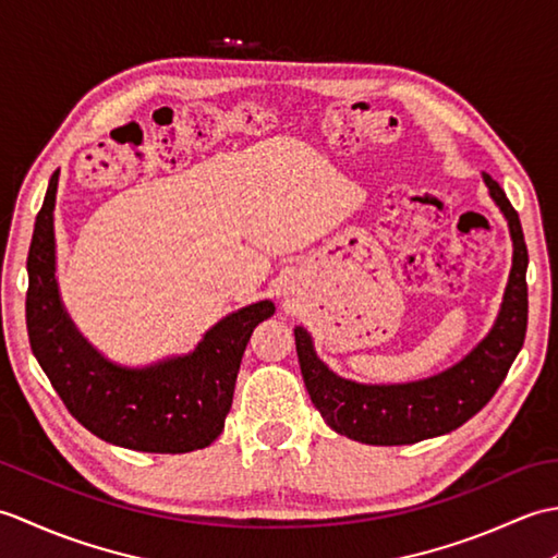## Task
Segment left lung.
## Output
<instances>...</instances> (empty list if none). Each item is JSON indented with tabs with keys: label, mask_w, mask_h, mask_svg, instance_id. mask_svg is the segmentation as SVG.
Here are the masks:
<instances>
[{
	"label": "left lung",
	"mask_w": 558,
	"mask_h": 558,
	"mask_svg": "<svg viewBox=\"0 0 558 558\" xmlns=\"http://www.w3.org/2000/svg\"><path fill=\"white\" fill-rule=\"evenodd\" d=\"M482 180L508 222L513 266L499 316L465 357L434 376L408 384H360L318 360L306 328L294 326L300 369L314 408L330 429L369 446H405L458 429L487 405L523 348L527 330V246L520 218L499 182Z\"/></svg>",
	"instance_id": "left-lung-1"
}]
</instances>
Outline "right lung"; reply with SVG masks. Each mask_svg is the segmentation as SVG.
<instances>
[{"instance_id":"add662e5","label":"right lung","mask_w":558,"mask_h":558,"mask_svg":"<svg viewBox=\"0 0 558 558\" xmlns=\"http://www.w3.org/2000/svg\"><path fill=\"white\" fill-rule=\"evenodd\" d=\"M59 170L50 177L35 218L28 252L26 326L31 350L66 410L90 434L144 453H189L220 436L232 408L242 354L254 328L276 314L260 300L208 328L198 345L146 366L105 357L81 336L57 282L54 201Z\"/></svg>"}]
</instances>
